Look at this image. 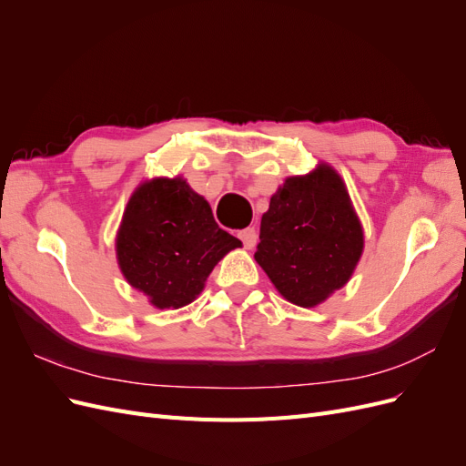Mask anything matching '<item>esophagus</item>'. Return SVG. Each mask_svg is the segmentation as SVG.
<instances>
[{
    "label": "esophagus",
    "instance_id": "1",
    "mask_svg": "<svg viewBox=\"0 0 466 466\" xmlns=\"http://www.w3.org/2000/svg\"><path fill=\"white\" fill-rule=\"evenodd\" d=\"M238 238H241V241H243L245 248H252V247L257 245L258 235H257L255 228H247V229H243V231H238Z\"/></svg>",
    "mask_w": 466,
    "mask_h": 466
}]
</instances>
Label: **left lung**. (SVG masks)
Returning <instances> with one entry per match:
<instances>
[{"mask_svg":"<svg viewBox=\"0 0 466 466\" xmlns=\"http://www.w3.org/2000/svg\"><path fill=\"white\" fill-rule=\"evenodd\" d=\"M361 250L363 231L344 182L320 165L272 196L255 258L288 301L315 307L346 284Z\"/></svg>","mask_w":466,"mask_h":466,"instance_id":"left-lung-1","label":"left lung"}]
</instances>
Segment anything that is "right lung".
Returning a JSON list of instances; mask_svg holds the SVG:
<instances>
[{
	"label": "right lung",
	"instance_id": "add662e5",
	"mask_svg": "<svg viewBox=\"0 0 466 466\" xmlns=\"http://www.w3.org/2000/svg\"><path fill=\"white\" fill-rule=\"evenodd\" d=\"M241 241L223 231L209 204L182 178H155L126 206L116 238L120 270L159 309L196 299L214 266Z\"/></svg>",
	"mask_w": 466,
	"mask_h": 466
}]
</instances>
